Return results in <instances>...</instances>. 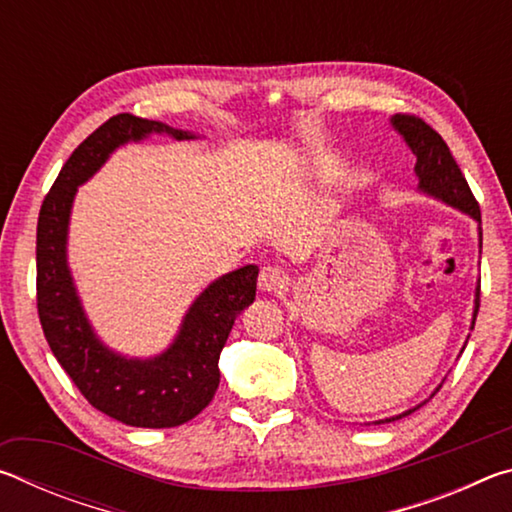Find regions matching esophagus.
Here are the masks:
<instances>
[{
  "mask_svg": "<svg viewBox=\"0 0 512 512\" xmlns=\"http://www.w3.org/2000/svg\"><path fill=\"white\" fill-rule=\"evenodd\" d=\"M289 284V275L280 266H264L259 273V289L266 293H277Z\"/></svg>",
  "mask_w": 512,
  "mask_h": 512,
  "instance_id": "34e87169",
  "label": "esophagus"
}]
</instances>
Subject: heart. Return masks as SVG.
Segmentation results:
<instances>
[{
    "mask_svg": "<svg viewBox=\"0 0 512 512\" xmlns=\"http://www.w3.org/2000/svg\"><path fill=\"white\" fill-rule=\"evenodd\" d=\"M339 178H341L339 167H336V164L327 158L314 160L311 162V167L307 169V180L314 187H329V185H334Z\"/></svg>",
    "mask_w": 512,
    "mask_h": 512,
    "instance_id": "1",
    "label": "heart"
}]
</instances>
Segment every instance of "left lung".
I'll list each match as a JSON object with an SVG mask.
<instances>
[{
    "instance_id": "left-lung-1",
    "label": "left lung",
    "mask_w": 512,
    "mask_h": 512,
    "mask_svg": "<svg viewBox=\"0 0 512 512\" xmlns=\"http://www.w3.org/2000/svg\"><path fill=\"white\" fill-rule=\"evenodd\" d=\"M391 126L395 128L397 135H402V140L415 155L413 171H415V176H418V192L424 196L436 198V201L454 207V210L463 212L470 216V219H474L476 225H479L476 230H479V246H481L479 203L474 201L470 185H467V180L463 178V173H461V169H458L454 155H452V151H449V146L445 144L443 137L433 131L429 124H424L422 119L411 117V115H393ZM479 291H481V280L476 282V289H474V311H472L470 329H474V320H476V314H479ZM467 339H470V336H467ZM433 393H431V397H433ZM424 402H420L418 406H413V409L404 411L400 415H393V418L377 420L375 424L400 420V418H404V415H411L415 409H420Z\"/></svg>"
}]
</instances>
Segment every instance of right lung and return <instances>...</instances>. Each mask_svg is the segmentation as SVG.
<instances>
[{"mask_svg":"<svg viewBox=\"0 0 512 512\" xmlns=\"http://www.w3.org/2000/svg\"><path fill=\"white\" fill-rule=\"evenodd\" d=\"M151 135L176 142L201 137L124 112L99 126L63 164L38 216V314L51 352L94 409L128 427L167 429L196 418L212 402L221 350L237 316L253 305L259 268L248 264L207 284L160 354L128 357L99 339L67 259L74 198L112 153Z\"/></svg>","mask_w":512,"mask_h":512,"instance_id":"right-lung-1","label":"right lung"}]
</instances>
